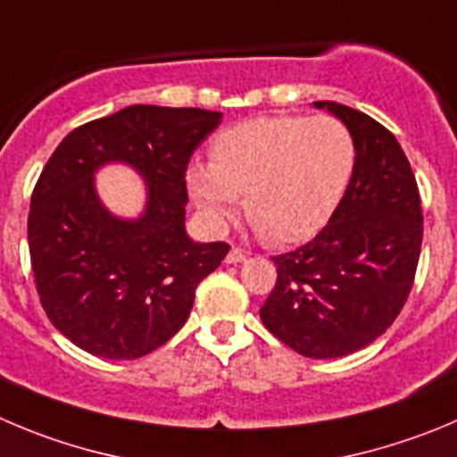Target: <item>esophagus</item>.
Here are the masks:
<instances>
[{
  "instance_id": "obj_1",
  "label": "esophagus",
  "mask_w": 457,
  "mask_h": 457,
  "mask_svg": "<svg viewBox=\"0 0 457 457\" xmlns=\"http://www.w3.org/2000/svg\"><path fill=\"white\" fill-rule=\"evenodd\" d=\"M245 259V250L238 248V245H232V250L228 253V257H225V262L228 263H238Z\"/></svg>"
}]
</instances>
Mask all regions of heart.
<instances>
[{
  "label": "heart",
  "instance_id": "obj_1",
  "mask_svg": "<svg viewBox=\"0 0 457 457\" xmlns=\"http://www.w3.org/2000/svg\"><path fill=\"white\" fill-rule=\"evenodd\" d=\"M356 169V139L331 114L257 117L228 128L191 164L187 187L214 225L234 216L238 195L254 232L288 245L325 228Z\"/></svg>",
  "mask_w": 457,
  "mask_h": 457
}]
</instances>
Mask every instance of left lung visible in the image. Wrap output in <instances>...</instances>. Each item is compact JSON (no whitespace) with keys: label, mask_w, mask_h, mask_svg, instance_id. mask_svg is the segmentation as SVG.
<instances>
[{"label":"left lung","mask_w":457,"mask_h":457,"mask_svg":"<svg viewBox=\"0 0 457 457\" xmlns=\"http://www.w3.org/2000/svg\"><path fill=\"white\" fill-rule=\"evenodd\" d=\"M318 108L347 123L356 169L329 223L272 257L275 288L259 309L275 338L309 358H338L377 340L402 313L424 237L420 189L386 126L334 101Z\"/></svg>","instance_id":"obj_1"}]
</instances>
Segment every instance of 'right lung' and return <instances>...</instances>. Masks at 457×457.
Wrapping results in <instances>:
<instances>
[{
    "instance_id": "1",
    "label": "right lung",
    "mask_w": 457,
    "mask_h": 457,
    "mask_svg": "<svg viewBox=\"0 0 457 457\" xmlns=\"http://www.w3.org/2000/svg\"><path fill=\"white\" fill-rule=\"evenodd\" d=\"M220 112L130 105L83 123L42 169L29 209V253L51 325L87 353L130 361L182 329L195 288L228 254L185 232L187 166ZM126 161L149 185L137 221L109 214L93 170Z\"/></svg>"
}]
</instances>
